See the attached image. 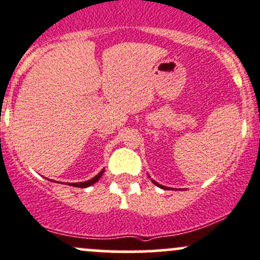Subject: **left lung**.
I'll use <instances>...</instances> for the list:
<instances>
[{
  "label": "left lung",
  "instance_id": "obj_1",
  "mask_svg": "<svg viewBox=\"0 0 260 260\" xmlns=\"http://www.w3.org/2000/svg\"><path fill=\"white\" fill-rule=\"evenodd\" d=\"M152 182H153V183H154V184H155V185H157V187L162 188V189H166V188H167V187H165V185H160V184H159V183H157V182H155V180H153V179H152Z\"/></svg>",
  "mask_w": 260,
  "mask_h": 260
}]
</instances>
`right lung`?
Returning <instances> with one entry per match:
<instances>
[{
	"mask_svg": "<svg viewBox=\"0 0 260 260\" xmlns=\"http://www.w3.org/2000/svg\"><path fill=\"white\" fill-rule=\"evenodd\" d=\"M103 172H105V169H102V171H101L100 173H98L97 176H95V177H93V178H92V179H89V180H86V182H80V183H71L70 185H72V187H78V188H87V187H89V185L94 184V183L97 182V180L100 179L101 177H102Z\"/></svg>",
	"mask_w": 260,
	"mask_h": 260,
	"instance_id": "add662e5",
	"label": "right lung"
}]
</instances>
